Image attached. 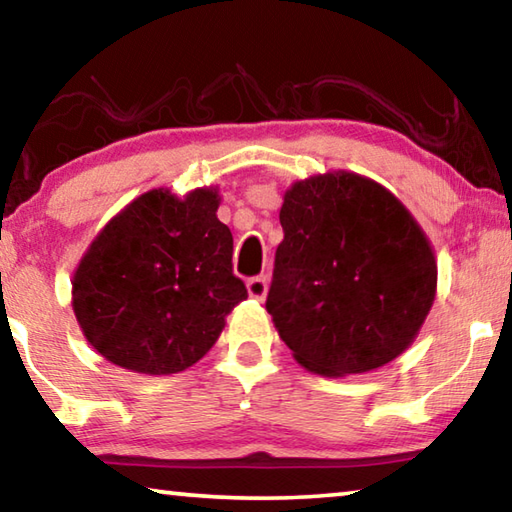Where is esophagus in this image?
Wrapping results in <instances>:
<instances>
[{"mask_svg": "<svg viewBox=\"0 0 512 512\" xmlns=\"http://www.w3.org/2000/svg\"><path fill=\"white\" fill-rule=\"evenodd\" d=\"M246 289H248V296H250V298H255V300H264V298H266V293H268V282H266V277H264V275L253 277V280H248Z\"/></svg>", "mask_w": 512, "mask_h": 512, "instance_id": "1", "label": "esophagus"}]
</instances>
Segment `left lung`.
<instances>
[{
  "label": "left lung",
  "mask_w": 512,
  "mask_h": 512,
  "mask_svg": "<svg viewBox=\"0 0 512 512\" xmlns=\"http://www.w3.org/2000/svg\"><path fill=\"white\" fill-rule=\"evenodd\" d=\"M266 309L302 368L377 370L409 348L438 289L436 253L406 205L354 171L296 180L280 210Z\"/></svg>",
  "instance_id": "1"
}]
</instances>
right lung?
<instances>
[{"label": "right lung", "instance_id": "1", "mask_svg": "<svg viewBox=\"0 0 512 512\" xmlns=\"http://www.w3.org/2000/svg\"><path fill=\"white\" fill-rule=\"evenodd\" d=\"M219 187H155L103 225L72 277L81 332L115 366L162 377L201 361L248 298Z\"/></svg>", "mask_w": 512, "mask_h": 512}]
</instances>
